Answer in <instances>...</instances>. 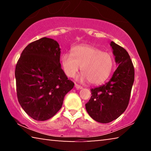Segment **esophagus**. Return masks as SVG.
<instances>
[{
	"label": "esophagus",
	"instance_id": "esophagus-1",
	"mask_svg": "<svg viewBox=\"0 0 151 151\" xmlns=\"http://www.w3.org/2000/svg\"><path fill=\"white\" fill-rule=\"evenodd\" d=\"M75 88L77 89H83V87L82 86H81V85H78V84H76V83H75Z\"/></svg>",
	"mask_w": 151,
	"mask_h": 151
}]
</instances>
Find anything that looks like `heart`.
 <instances>
[{"label":"heart","mask_w":151,"mask_h":151,"mask_svg":"<svg viewBox=\"0 0 151 151\" xmlns=\"http://www.w3.org/2000/svg\"><path fill=\"white\" fill-rule=\"evenodd\" d=\"M61 64L65 74L69 77H75L81 67V79L97 85L109 78L114 62L111 54L102 52L97 47L78 45L74 47L72 53L63 54Z\"/></svg>","instance_id":"heart-1"}]
</instances>
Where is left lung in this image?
<instances>
[{
	"label": "left lung",
	"instance_id": "left-lung-1",
	"mask_svg": "<svg viewBox=\"0 0 151 151\" xmlns=\"http://www.w3.org/2000/svg\"><path fill=\"white\" fill-rule=\"evenodd\" d=\"M118 68L109 82L91 89V96L85 104L89 116L96 121L108 123L117 119L127 109L134 81V68L124 48L111 42Z\"/></svg>",
	"mask_w": 151,
	"mask_h": 151
}]
</instances>
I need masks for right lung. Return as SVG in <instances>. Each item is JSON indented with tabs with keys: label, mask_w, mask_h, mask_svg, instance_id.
Instances as JSON below:
<instances>
[{
	"label": "right lung",
	"mask_w": 151,
	"mask_h": 151,
	"mask_svg": "<svg viewBox=\"0 0 151 151\" xmlns=\"http://www.w3.org/2000/svg\"><path fill=\"white\" fill-rule=\"evenodd\" d=\"M60 53L56 40L43 37L28 45L17 61L18 101L35 120L46 121L55 115L75 85L62 69Z\"/></svg>",
	"instance_id": "1"
}]
</instances>
